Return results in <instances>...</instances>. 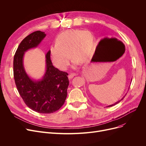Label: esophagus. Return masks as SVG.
I'll return each mask as SVG.
<instances>
[{"mask_svg":"<svg viewBox=\"0 0 146 146\" xmlns=\"http://www.w3.org/2000/svg\"><path fill=\"white\" fill-rule=\"evenodd\" d=\"M76 76V74L72 73V74L68 75V79H73L74 78V76Z\"/></svg>","mask_w":146,"mask_h":146,"instance_id":"34e87169","label":"esophagus"}]
</instances>
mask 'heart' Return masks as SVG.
Instances as JSON below:
<instances>
[{"mask_svg":"<svg viewBox=\"0 0 146 146\" xmlns=\"http://www.w3.org/2000/svg\"><path fill=\"white\" fill-rule=\"evenodd\" d=\"M94 36L88 30H69L60 34L56 44L50 46V53L52 63L57 67L66 70L72 58L74 64L84 62L92 54Z\"/></svg>","mask_w":146,"mask_h":146,"instance_id":"obj_1","label":"heart"}]
</instances>
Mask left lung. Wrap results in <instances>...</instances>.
Wrapping results in <instances>:
<instances>
[{
  "label": "left lung",
  "mask_w": 146,
  "mask_h": 146,
  "mask_svg": "<svg viewBox=\"0 0 146 146\" xmlns=\"http://www.w3.org/2000/svg\"><path fill=\"white\" fill-rule=\"evenodd\" d=\"M124 97H125V96H124V98H122L120 101H118V102H117L116 103H115V104H112V105H109V106H106V107H111V106H113V105H116V104H118L119 102H121V100H122V99H123L124 98Z\"/></svg>",
  "instance_id": "1"
}]
</instances>
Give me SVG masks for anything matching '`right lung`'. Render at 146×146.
<instances>
[{"label":"right lung","mask_w":146,"mask_h":146,"mask_svg":"<svg viewBox=\"0 0 146 146\" xmlns=\"http://www.w3.org/2000/svg\"><path fill=\"white\" fill-rule=\"evenodd\" d=\"M46 34L36 31L23 40L13 58V76L18 92L25 104L41 113H51L64 104L69 85L68 73L54 67L50 50L45 55V72L41 79L35 80L26 73L23 64L25 52L37 47Z\"/></svg>","instance_id":"right-lung-1"}]
</instances>
